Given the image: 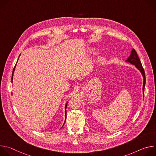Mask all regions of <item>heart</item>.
I'll return each instance as SVG.
<instances>
[{"label":"heart","mask_w":156,"mask_h":156,"mask_svg":"<svg viewBox=\"0 0 156 156\" xmlns=\"http://www.w3.org/2000/svg\"><path fill=\"white\" fill-rule=\"evenodd\" d=\"M91 52L92 53H93V54H95V53H96V52H98V50H97V49L93 48V49H91ZM104 60H105V57H101L99 58V61H100V62H104Z\"/></svg>","instance_id":"obj_1"}]
</instances>
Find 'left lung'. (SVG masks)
Returning <instances> with one entry per match:
<instances>
[{
  "instance_id": "8db88e82",
  "label": "left lung",
  "mask_w": 156,
  "mask_h": 156,
  "mask_svg": "<svg viewBox=\"0 0 156 156\" xmlns=\"http://www.w3.org/2000/svg\"><path fill=\"white\" fill-rule=\"evenodd\" d=\"M126 62H129L132 65H134L136 69H138L141 73L143 75V95H144V87H145V84H146V76H145V73L144 70L143 68V66L141 64V62L140 61V59L139 58V57L138 56V54L135 50L134 49H133L130 55L128 57L127 60H126ZM144 97V96H143Z\"/></svg>"
}]
</instances>
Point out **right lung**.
<instances>
[{
	"mask_svg": "<svg viewBox=\"0 0 156 156\" xmlns=\"http://www.w3.org/2000/svg\"><path fill=\"white\" fill-rule=\"evenodd\" d=\"M20 55H19V57H20ZM15 66H16V65H15V67L13 68V72H12V81H13V73H14V71H15ZM67 104H68V102H66V104H65V120H66V105H67ZM65 122H64V123H63V125L65 124Z\"/></svg>",
	"mask_w": 156,
	"mask_h": 156,
	"instance_id": "1",
	"label": "right lung"
}]
</instances>
